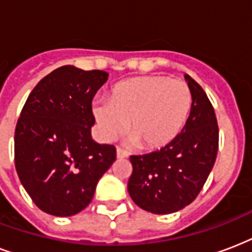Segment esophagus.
Here are the masks:
<instances>
[{
	"mask_svg": "<svg viewBox=\"0 0 252 252\" xmlns=\"http://www.w3.org/2000/svg\"><path fill=\"white\" fill-rule=\"evenodd\" d=\"M117 158L118 159H125V158L128 157V154L125 151V150H122V148H117Z\"/></svg>",
	"mask_w": 252,
	"mask_h": 252,
	"instance_id": "1",
	"label": "esophagus"
}]
</instances>
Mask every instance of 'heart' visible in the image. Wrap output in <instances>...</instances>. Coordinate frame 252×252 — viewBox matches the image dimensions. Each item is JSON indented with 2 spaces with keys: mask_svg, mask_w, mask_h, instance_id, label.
Instances as JSON below:
<instances>
[{
  "mask_svg": "<svg viewBox=\"0 0 252 252\" xmlns=\"http://www.w3.org/2000/svg\"><path fill=\"white\" fill-rule=\"evenodd\" d=\"M190 89L181 80L143 76L117 84L109 101L93 102L99 136L112 142L127 127L128 143L154 150L171 143L187 124Z\"/></svg>",
  "mask_w": 252,
  "mask_h": 252,
  "instance_id": "obj_1",
  "label": "heart"
}]
</instances>
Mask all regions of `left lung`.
Instances as JSON below:
<instances>
[{
	"instance_id": "8db88e82",
	"label": "left lung",
	"mask_w": 252,
	"mask_h": 252,
	"mask_svg": "<svg viewBox=\"0 0 252 252\" xmlns=\"http://www.w3.org/2000/svg\"><path fill=\"white\" fill-rule=\"evenodd\" d=\"M192 106L181 132L158 151L132 155L128 194L154 214H171L189 205L200 193L218 151V125L204 89L184 75Z\"/></svg>"
}]
</instances>
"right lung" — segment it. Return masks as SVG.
<instances>
[{"instance_id": "add662e5", "label": "right lung", "mask_w": 252, "mask_h": 252, "mask_svg": "<svg viewBox=\"0 0 252 252\" xmlns=\"http://www.w3.org/2000/svg\"><path fill=\"white\" fill-rule=\"evenodd\" d=\"M105 71L64 65L29 95L14 135L15 168L44 213L69 217L85 209L95 185L116 160V147L92 139V99L108 81Z\"/></svg>"}]
</instances>
